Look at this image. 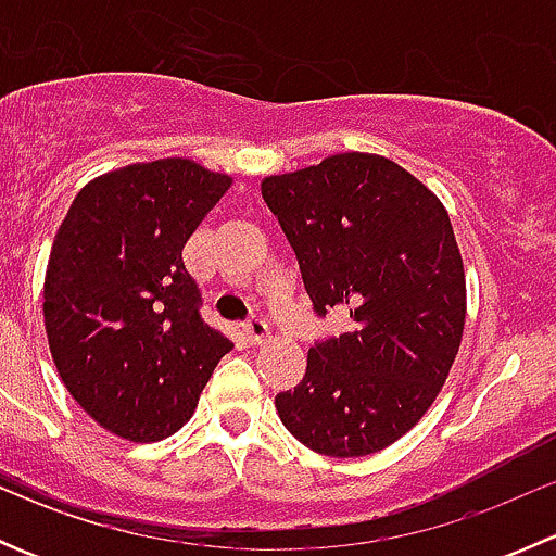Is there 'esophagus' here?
Returning <instances> with one entry per match:
<instances>
[{
	"label": "esophagus",
	"instance_id": "obj_1",
	"mask_svg": "<svg viewBox=\"0 0 556 556\" xmlns=\"http://www.w3.org/2000/svg\"><path fill=\"white\" fill-rule=\"evenodd\" d=\"M244 333L252 344H263L268 339V323L261 317V314H250L244 323Z\"/></svg>",
	"mask_w": 556,
	"mask_h": 556
}]
</instances>
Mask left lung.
Wrapping results in <instances>:
<instances>
[{"mask_svg":"<svg viewBox=\"0 0 556 556\" xmlns=\"http://www.w3.org/2000/svg\"><path fill=\"white\" fill-rule=\"evenodd\" d=\"M261 193L314 314L352 317L350 333L314 341L304 379L274 397L279 419L328 457L395 444L435 401L463 339L465 271L444 204L368 153L266 177Z\"/></svg>","mask_w":556,"mask_h":556,"instance_id":"left-lung-1","label":"left lung"}]
</instances>
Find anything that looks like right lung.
Returning <instances> with one entry per match:
<instances>
[{
	"label": "right lung",
	"instance_id": "add662e5",
	"mask_svg": "<svg viewBox=\"0 0 556 556\" xmlns=\"http://www.w3.org/2000/svg\"><path fill=\"white\" fill-rule=\"evenodd\" d=\"M231 188L188 159L131 164L72 201L45 271V330L70 395L121 439L161 441L193 414L231 341L201 319L182 247Z\"/></svg>",
	"mask_w": 556,
	"mask_h": 556
}]
</instances>
